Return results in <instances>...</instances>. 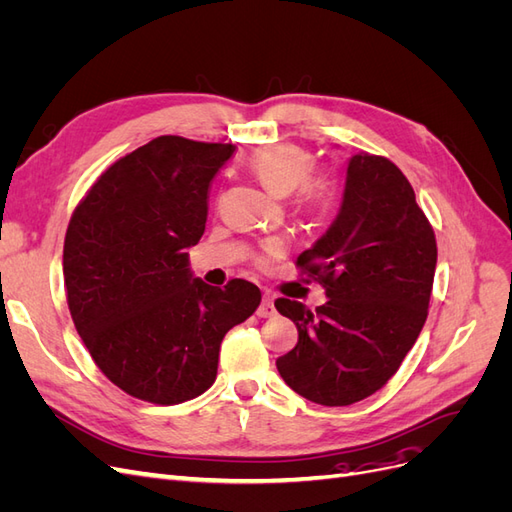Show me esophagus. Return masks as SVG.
Wrapping results in <instances>:
<instances>
[{
	"instance_id": "esophagus-1",
	"label": "esophagus",
	"mask_w": 512,
	"mask_h": 512,
	"mask_svg": "<svg viewBox=\"0 0 512 512\" xmlns=\"http://www.w3.org/2000/svg\"><path fill=\"white\" fill-rule=\"evenodd\" d=\"M256 314H258L260 318H271V316L275 314V305H273V294H271V292L262 294V303H260Z\"/></svg>"
}]
</instances>
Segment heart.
Returning <instances> with one entry per match:
<instances>
[{"label":"heart","mask_w":512,"mask_h":512,"mask_svg":"<svg viewBox=\"0 0 512 512\" xmlns=\"http://www.w3.org/2000/svg\"><path fill=\"white\" fill-rule=\"evenodd\" d=\"M312 162V153L307 149L275 143L256 149L247 160V166L273 194H290L294 209L307 215H320L333 205L335 181L329 170L312 168ZM277 252H280V245L269 243L262 260Z\"/></svg>","instance_id":"b5f03b06"}]
</instances>
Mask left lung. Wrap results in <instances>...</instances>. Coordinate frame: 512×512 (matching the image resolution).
Wrapping results in <instances>:
<instances>
[{
  "mask_svg": "<svg viewBox=\"0 0 512 512\" xmlns=\"http://www.w3.org/2000/svg\"><path fill=\"white\" fill-rule=\"evenodd\" d=\"M436 260V235L406 175L382 156H352L335 222L297 258L329 301L316 309L275 301L299 331L275 361L284 382L331 408L380 391L427 320Z\"/></svg>",
  "mask_w": 512,
  "mask_h": 512,
  "instance_id": "1",
  "label": "left lung"
}]
</instances>
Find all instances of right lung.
<instances>
[{"instance_id": "1", "label": "right lung", "mask_w": 512, "mask_h": 512, "mask_svg": "<svg viewBox=\"0 0 512 512\" xmlns=\"http://www.w3.org/2000/svg\"><path fill=\"white\" fill-rule=\"evenodd\" d=\"M235 145L158 136L108 166L76 205L64 241L74 327L102 374L158 406L203 395L224 335L250 318L260 290L192 277L209 185Z\"/></svg>"}]
</instances>
